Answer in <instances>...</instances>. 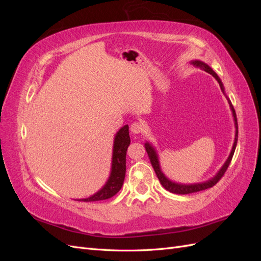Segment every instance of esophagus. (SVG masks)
<instances>
[{
    "instance_id": "obj_1",
    "label": "esophagus",
    "mask_w": 261,
    "mask_h": 261,
    "mask_svg": "<svg viewBox=\"0 0 261 261\" xmlns=\"http://www.w3.org/2000/svg\"><path fill=\"white\" fill-rule=\"evenodd\" d=\"M145 129L144 127V124L140 123V122H134L132 125H130V130L134 133V134H140L143 133Z\"/></svg>"
}]
</instances>
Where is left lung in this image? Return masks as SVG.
Listing matches in <instances>:
<instances>
[{
	"mask_svg": "<svg viewBox=\"0 0 261 261\" xmlns=\"http://www.w3.org/2000/svg\"><path fill=\"white\" fill-rule=\"evenodd\" d=\"M193 64L198 66L200 68H202L203 70H206L207 73H209L210 75H212L213 77L216 78V80L218 81L221 89L223 90V85L222 83H221L220 78L218 77V75L213 72V70L207 65L204 64L203 62H200V61H195L193 62ZM228 103H230V107H231V110L233 112V116H234V121H235V127H236V134H235V141H234V145H233V148H232V151H231V154L230 156H228V159L226 160V162L224 163V165L222 167V169H221L219 171L218 174L213 177L212 179L206 181V183H201V184H194V185H180V184H175L173 183V181L169 180L167 177H165L163 175V173L161 172L160 170V165H159V161H158V156L155 154V151L154 149L150 146L149 144H146V151L149 155V159H150V162H151L152 164V168L155 172V174L158 176V178H159L161 185L167 189V191L173 193V194H178V195H186V194H192V193H197V192H201V191H204V189H208L212 186H215L218 181L222 178V176L224 175V173L226 172L228 165H230L231 161H232V158H233V154H234V151H235V148H236V144H238V137H239V126H238V118H236V113H235V110L231 103V101L227 99Z\"/></svg>",
	"mask_w": 261,
	"mask_h": 261,
	"instance_id": "1",
	"label": "left lung"
}]
</instances>
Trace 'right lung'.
Wrapping results in <instances>:
<instances>
[{"label":"right lung","instance_id":"1","mask_svg":"<svg viewBox=\"0 0 261 261\" xmlns=\"http://www.w3.org/2000/svg\"><path fill=\"white\" fill-rule=\"evenodd\" d=\"M130 144L128 125H125L117 132L114 139L113 158H112V172L105 187L100 192L86 199L80 201H99L111 198L116 195L123 186L125 172H126V151Z\"/></svg>","mask_w":261,"mask_h":261}]
</instances>
